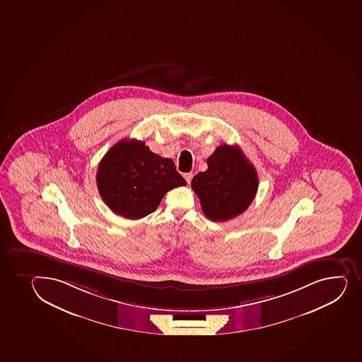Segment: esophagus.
<instances>
[{"instance_id": "esophagus-1", "label": "esophagus", "mask_w": 362, "mask_h": 362, "mask_svg": "<svg viewBox=\"0 0 362 362\" xmlns=\"http://www.w3.org/2000/svg\"><path fill=\"white\" fill-rule=\"evenodd\" d=\"M192 177H194V173H184V178L187 180V184L191 183V180H192Z\"/></svg>"}]
</instances>
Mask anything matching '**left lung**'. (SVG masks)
I'll use <instances>...</instances> for the list:
<instances>
[{"label": "left lung", "mask_w": 362, "mask_h": 362, "mask_svg": "<svg viewBox=\"0 0 362 362\" xmlns=\"http://www.w3.org/2000/svg\"><path fill=\"white\" fill-rule=\"evenodd\" d=\"M208 170L194 175L191 187L205 216L223 222L239 216L253 202L257 173L238 146L222 145L206 160Z\"/></svg>", "instance_id": "8db88e82"}]
</instances>
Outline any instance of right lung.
I'll return each instance as SVG.
<instances>
[{"label": "right lung", "instance_id": "obj_1", "mask_svg": "<svg viewBox=\"0 0 362 362\" xmlns=\"http://www.w3.org/2000/svg\"><path fill=\"white\" fill-rule=\"evenodd\" d=\"M96 182L112 213L131 220L156 211L168 191L187 185L171 159L135 139H123L109 149L97 168Z\"/></svg>", "mask_w": 362, "mask_h": 362}]
</instances>
